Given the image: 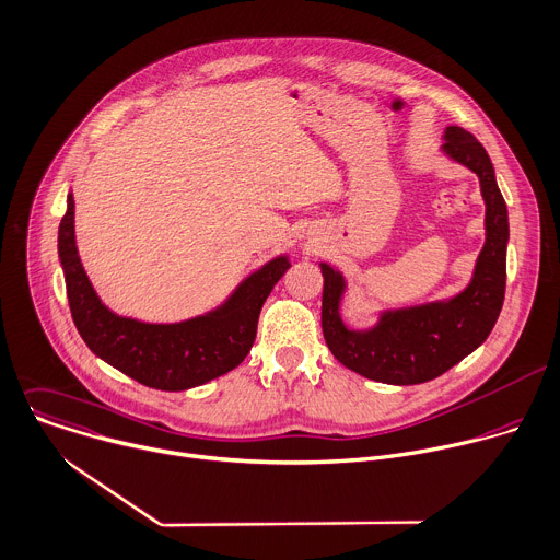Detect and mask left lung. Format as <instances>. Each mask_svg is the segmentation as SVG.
Masks as SVG:
<instances>
[{
	"mask_svg": "<svg viewBox=\"0 0 560 560\" xmlns=\"http://www.w3.org/2000/svg\"><path fill=\"white\" fill-rule=\"evenodd\" d=\"M443 137L448 156L479 176L486 200V245L468 289L448 302L386 313L375 328L358 332L349 330L340 317L345 278L328 265H319L326 347L347 369L375 382L408 386L451 371L486 342L503 306L510 230L494 167L483 145L464 128L451 126Z\"/></svg>",
	"mask_w": 560,
	"mask_h": 560,
	"instance_id": "1",
	"label": "left lung"
}]
</instances>
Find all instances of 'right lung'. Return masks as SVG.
Instances as JSON below:
<instances>
[{"label": "right lung", "mask_w": 560, "mask_h": 560, "mask_svg": "<svg viewBox=\"0 0 560 560\" xmlns=\"http://www.w3.org/2000/svg\"><path fill=\"white\" fill-rule=\"evenodd\" d=\"M59 258L68 304L88 349L143 386L187 390L236 369L254 347L258 317L291 262L276 258L249 276L225 306L178 322L145 324L119 317L96 298L74 245V198L59 225Z\"/></svg>", "instance_id": "right-lung-1"}]
</instances>
